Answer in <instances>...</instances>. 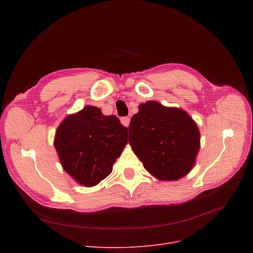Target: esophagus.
Segmentation results:
<instances>
[{"label": "esophagus", "mask_w": 253, "mask_h": 253, "mask_svg": "<svg viewBox=\"0 0 253 253\" xmlns=\"http://www.w3.org/2000/svg\"><path fill=\"white\" fill-rule=\"evenodd\" d=\"M121 123L123 126L125 127H129V123H130V118L128 117H124L121 119Z\"/></svg>", "instance_id": "esophagus-1"}]
</instances>
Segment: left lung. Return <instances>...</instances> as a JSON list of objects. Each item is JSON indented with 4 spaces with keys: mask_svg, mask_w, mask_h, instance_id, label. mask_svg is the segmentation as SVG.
<instances>
[{
    "mask_svg": "<svg viewBox=\"0 0 253 253\" xmlns=\"http://www.w3.org/2000/svg\"><path fill=\"white\" fill-rule=\"evenodd\" d=\"M128 132L132 151L157 179L177 180L194 168L201 136L184 110L155 100L141 103Z\"/></svg>",
    "mask_w": 253,
    "mask_h": 253,
    "instance_id": "8db88e82",
    "label": "left lung"
}]
</instances>
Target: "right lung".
Listing matches in <instances>:
<instances>
[{
  "instance_id": "1",
  "label": "right lung",
  "mask_w": 253,
  "mask_h": 253,
  "mask_svg": "<svg viewBox=\"0 0 253 253\" xmlns=\"http://www.w3.org/2000/svg\"><path fill=\"white\" fill-rule=\"evenodd\" d=\"M127 128L97 106L86 105L57 127L54 147L63 170L79 184L94 187L110 175L127 144Z\"/></svg>"
}]
</instances>
